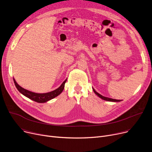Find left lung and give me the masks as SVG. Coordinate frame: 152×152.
Returning <instances> with one entry per match:
<instances>
[{"instance_id":"obj_1","label":"left lung","mask_w":152,"mask_h":152,"mask_svg":"<svg viewBox=\"0 0 152 152\" xmlns=\"http://www.w3.org/2000/svg\"><path fill=\"white\" fill-rule=\"evenodd\" d=\"M93 90L94 92L95 93V94L96 95H98L99 98H101L102 99H104V100H106V101H109V102H120L121 100H119V99H113V98H107V97H105V96H102V95H100L99 94H98V92H96V91L93 88Z\"/></svg>"}]
</instances>
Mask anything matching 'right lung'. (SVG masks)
<instances>
[{
  "label": "right lung",
  "instance_id": "add662e5",
  "mask_svg": "<svg viewBox=\"0 0 152 152\" xmlns=\"http://www.w3.org/2000/svg\"><path fill=\"white\" fill-rule=\"evenodd\" d=\"M13 80H14V83L15 84L16 87L17 88L19 92H21L23 95L30 98V99L35 101V102L37 103H45L48 102V101L56 97L57 96H58V95H60L62 93V92L64 88L65 84L66 81V79L58 88L54 90V91H52V92L45 93V94H37V93L30 92V91L24 89V88L19 86L16 82L15 79H13Z\"/></svg>",
  "mask_w": 152,
  "mask_h": 152
}]
</instances>
